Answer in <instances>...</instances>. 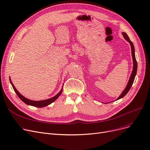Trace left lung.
Here are the masks:
<instances>
[{"instance_id":"left-lung-1","label":"left lung","mask_w":150,"mask_h":150,"mask_svg":"<svg viewBox=\"0 0 150 150\" xmlns=\"http://www.w3.org/2000/svg\"><path fill=\"white\" fill-rule=\"evenodd\" d=\"M122 35H123L124 36V38L127 40V41H128L131 45V53H132V61H133V69H132V72L131 73V76L129 78V81L127 84V87H126V88L125 89V90L123 91V92L121 93L120 96L117 99L119 100L120 98H123L124 96H126V94H127L128 91H129V89H131V86H132V84H133V82H134V78H135V76L136 75V73H137V61H136V57H135V53H134V45L132 44V42H131V41H130V39L128 37V36L127 35V34L123 32L122 33Z\"/></svg>"}]
</instances>
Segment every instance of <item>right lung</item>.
Instances as JSON below:
<instances>
[{"label":"right lung","mask_w":150,"mask_h":150,"mask_svg":"<svg viewBox=\"0 0 150 150\" xmlns=\"http://www.w3.org/2000/svg\"><path fill=\"white\" fill-rule=\"evenodd\" d=\"M10 82H11V84L13 86V89L14 91H15V92L16 93V94L18 95V96L19 97V98L22 101L24 102L25 103H26L27 105H31V106H36V107H38V108H42V107H44V106H46L47 105H50V103H53V102L54 101L56 100L58 97L59 96L61 95V93H62V89H61V91L57 94V95L55 96L54 97L51 98H49V99H47V100H41V101H33V100H29V99H27L25 97H24L23 96H22L21 94L17 91V89L15 88L14 86L13 85V84L12 83L10 78Z\"/></svg>","instance_id":"right-lung-1"}]
</instances>
